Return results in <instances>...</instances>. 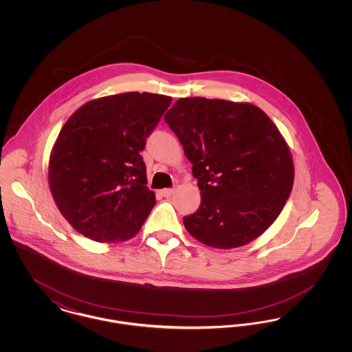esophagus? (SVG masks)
I'll use <instances>...</instances> for the list:
<instances>
[{
	"mask_svg": "<svg viewBox=\"0 0 352 352\" xmlns=\"http://www.w3.org/2000/svg\"><path fill=\"white\" fill-rule=\"evenodd\" d=\"M173 191H174V188H164V190H161V191H160V194H161L162 197L168 198V197H170V195L173 194Z\"/></svg>",
	"mask_w": 352,
	"mask_h": 352,
	"instance_id": "1",
	"label": "esophagus"
}]
</instances>
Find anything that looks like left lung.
<instances>
[{"label": "left lung", "instance_id": "left-lung-1", "mask_svg": "<svg viewBox=\"0 0 352 352\" xmlns=\"http://www.w3.org/2000/svg\"><path fill=\"white\" fill-rule=\"evenodd\" d=\"M164 118L201 190L199 208L184 218L188 234L231 250L268 230L292 192L294 166L267 113L248 102L186 98Z\"/></svg>", "mask_w": 352, "mask_h": 352}]
</instances>
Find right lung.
<instances>
[{"label":"right lung","instance_id":"1","mask_svg":"<svg viewBox=\"0 0 352 352\" xmlns=\"http://www.w3.org/2000/svg\"><path fill=\"white\" fill-rule=\"evenodd\" d=\"M171 102L126 92L88 101L63 125L51 151L49 184L68 223L100 243L132 239L155 204L140 154Z\"/></svg>","mask_w":352,"mask_h":352}]
</instances>
